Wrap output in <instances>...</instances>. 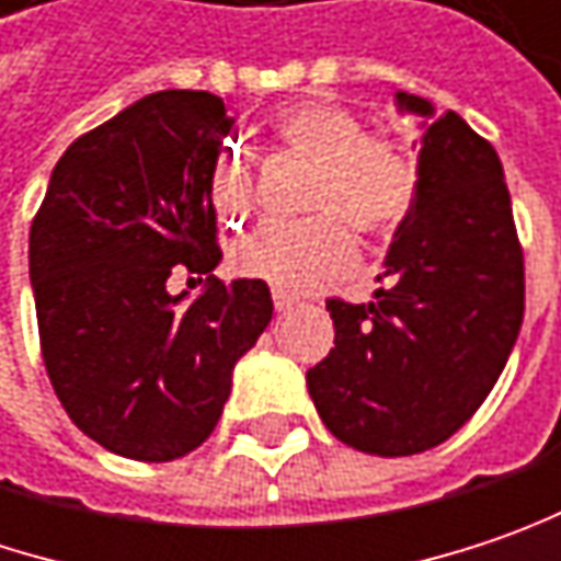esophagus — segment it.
<instances>
[{
  "label": "esophagus",
  "mask_w": 561,
  "mask_h": 561,
  "mask_svg": "<svg viewBox=\"0 0 561 561\" xmlns=\"http://www.w3.org/2000/svg\"><path fill=\"white\" fill-rule=\"evenodd\" d=\"M274 309L277 312H290L294 309V297H287L284 290H274Z\"/></svg>",
  "instance_id": "esophagus-1"
}]
</instances>
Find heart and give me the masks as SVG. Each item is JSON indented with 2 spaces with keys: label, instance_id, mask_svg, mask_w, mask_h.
Wrapping results in <instances>:
<instances>
[{
  "label": "heart",
  "instance_id": "obj_1",
  "mask_svg": "<svg viewBox=\"0 0 561 561\" xmlns=\"http://www.w3.org/2000/svg\"><path fill=\"white\" fill-rule=\"evenodd\" d=\"M271 134L297 156L316 162L300 222H267L239 249V267L284 290H306L332 280L354 264L347 229L389 236L412 214L419 197L415 162L386 137L364 134L360 117L339 104L302 101L271 121ZM210 204L222 222H239L252 210L245 162L222 149L210 165Z\"/></svg>",
  "mask_w": 561,
  "mask_h": 561
}]
</instances>
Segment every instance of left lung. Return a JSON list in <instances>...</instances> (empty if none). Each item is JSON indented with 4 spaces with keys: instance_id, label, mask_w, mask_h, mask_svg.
Returning a JSON list of instances; mask_svg holds the SVG:
<instances>
[{
    "instance_id": "1",
    "label": "left lung",
    "mask_w": 561,
    "mask_h": 561,
    "mask_svg": "<svg viewBox=\"0 0 561 561\" xmlns=\"http://www.w3.org/2000/svg\"><path fill=\"white\" fill-rule=\"evenodd\" d=\"M424 117L419 197L386 255L374 302L329 300L335 347L306 370L341 444L412 457L485 402L524 322V249L499 152L457 111L399 92ZM382 280V277H380Z\"/></svg>"
}]
</instances>
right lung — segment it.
I'll return each instance as SVG.
<instances>
[{
	"label": "right lung",
	"mask_w": 561,
	"mask_h": 561,
	"mask_svg": "<svg viewBox=\"0 0 561 561\" xmlns=\"http://www.w3.org/2000/svg\"><path fill=\"white\" fill-rule=\"evenodd\" d=\"M229 127L210 92L146 95L62 152L31 222L47 377L72 424L127 460H179L214 434L274 312L249 277H207L191 302L165 290L175 264L210 274L222 259L210 165Z\"/></svg>",
	"instance_id": "add662e5"
}]
</instances>
